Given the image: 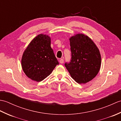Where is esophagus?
<instances>
[{"label": "esophagus", "mask_w": 121, "mask_h": 121, "mask_svg": "<svg viewBox=\"0 0 121 121\" xmlns=\"http://www.w3.org/2000/svg\"><path fill=\"white\" fill-rule=\"evenodd\" d=\"M59 62H60V63H61V64L63 63V62H64V60H63V59H60V60H59Z\"/></svg>", "instance_id": "obj_1"}]
</instances>
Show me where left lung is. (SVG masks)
Wrapping results in <instances>:
<instances>
[{
  "instance_id": "left-lung-1",
  "label": "left lung",
  "mask_w": 121,
  "mask_h": 121,
  "mask_svg": "<svg viewBox=\"0 0 121 121\" xmlns=\"http://www.w3.org/2000/svg\"><path fill=\"white\" fill-rule=\"evenodd\" d=\"M72 58L65 66L72 78L79 84L91 81L98 73L101 63L100 51L88 36L76 34L70 38Z\"/></svg>"
}]
</instances>
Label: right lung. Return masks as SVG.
Listing matches in <instances>:
<instances>
[{"mask_svg": "<svg viewBox=\"0 0 121 121\" xmlns=\"http://www.w3.org/2000/svg\"><path fill=\"white\" fill-rule=\"evenodd\" d=\"M58 65L51 47V38L43 34L33 38L25 49L21 59L22 70L25 75L37 82L49 75Z\"/></svg>", "mask_w": 121, "mask_h": 121, "instance_id": "1", "label": "right lung"}]
</instances>
